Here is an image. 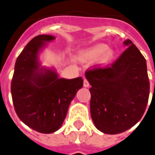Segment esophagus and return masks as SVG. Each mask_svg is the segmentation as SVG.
<instances>
[{
  "label": "esophagus",
  "mask_w": 155,
  "mask_h": 155,
  "mask_svg": "<svg viewBox=\"0 0 155 155\" xmlns=\"http://www.w3.org/2000/svg\"><path fill=\"white\" fill-rule=\"evenodd\" d=\"M84 86L85 87H89V85H90V83H89V81L86 80V79H84Z\"/></svg>",
  "instance_id": "1"
}]
</instances>
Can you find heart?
<instances>
[{
    "label": "heart",
    "mask_w": 155,
    "mask_h": 155,
    "mask_svg": "<svg viewBox=\"0 0 155 155\" xmlns=\"http://www.w3.org/2000/svg\"><path fill=\"white\" fill-rule=\"evenodd\" d=\"M108 46L105 44H98L94 45L90 49H88L85 53L82 54L81 58L83 60L87 61H92L95 60L101 56V54H104L101 55L100 58V63L101 64H107L110 62L113 59L114 56V52L111 49H107Z\"/></svg>",
    "instance_id": "b5f03b06"
}]
</instances>
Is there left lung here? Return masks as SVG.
Instances as JSON below:
<instances>
[{"mask_svg": "<svg viewBox=\"0 0 155 155\" xmlns=\"http://www.w3.org/2000/svg\"><path fill=\"white\" fill-rule=\"evenodd\" d=\"M110 65H94L85 73L90 82V114L95 127L108 134L122 133L142 118L150 94L146 59L130 39Z\"/></svg>", "mask_w": 155, "mask_h": 155, "instance_id": "8db88e82", "label": "left lung"}]
</instances>
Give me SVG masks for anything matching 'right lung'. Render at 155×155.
I'll return each instance as SVG.
<instances>
[{
    "instance_id": "add662e5",
    "label": "right lung",
    "mask_w": 155,
    "mask_h": 155,
    "mask_svg": "<svg viewBox=\"0 0 155 155\" xmlns=\"http://www.w3.org/2000/svg\"><path fill=\"white\" fill-rule=\"evenodd\" d=\"M54 39L50 35L33 38L17 58L11 82L18 117L28 127L43 134L54 133L60 128L70 102L83 85L81 77L58 78L54 70H38V53L45 41Z\"/></svg>"
}]
</instances>
